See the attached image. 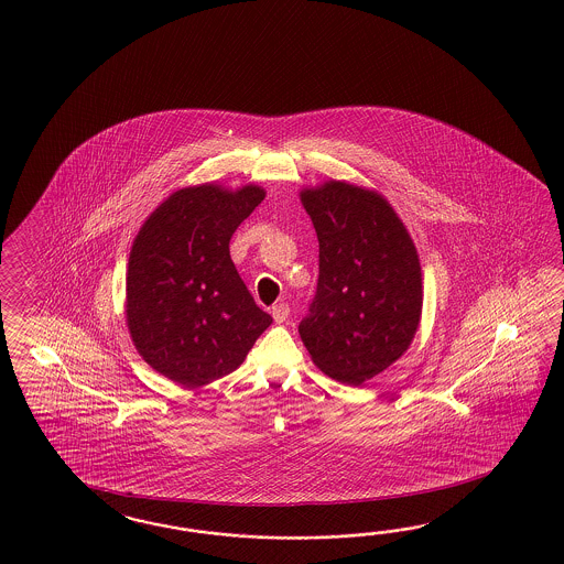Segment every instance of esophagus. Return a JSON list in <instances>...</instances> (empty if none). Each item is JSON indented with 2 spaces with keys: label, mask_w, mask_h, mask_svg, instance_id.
<instances>
[{
  "label": "esophagus",
  "mask_w": 564,
  "mask_h": 564,
  "mask_svg": "<svg viewBox=\"0 0 564 564\" xmlns=\"http://www.w3.org/2000/svg\"><path fill=\"white\" fill-rule=\"evenodd\" d=\"M271 314H273L274 323H276V325H281V323H285V321H288V316H290V306H288V304H283V302H281V304H274L273 312H271Z\"/></svg>",
  "instance_id": "esophagus-1"
}]
</instances>
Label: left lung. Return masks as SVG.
<instances>
[{"label": "left lung", "mask_w": 564, "mask_h": 564, "mask_svg": "<svg viewBox=\"0 0 564 564\" xmlns=\"http://www.w3.org/2000/svg\"><path fill=\"white\" fill-rule=\"evenodd\" d=\"M318 285L300 337L325 375L361 384L401 358L422 316L417 250L393 206L345 182L304 189Z\"/></svg>", "instance_id": "left-lung-1"}]
</instances>
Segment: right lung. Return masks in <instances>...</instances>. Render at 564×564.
I'll use <instances>...</instances> for the list:
<instances>
[{"label":"right lung","instance_id":"1","mask_svg":"<svg viewBox=\"0 0 564 564\" xmlns=\"http://www.w3.org/2000/svg\"><path fill=\"white\" fill-rule=\"evenodd\" d=\"M264 189L203 184L173 192L140 227L126 276L138 354L182 387L234 372L273 318L243 285L229 239Z\"/></svg>","mask_w":564,"mask_h":564}]
</instances>
